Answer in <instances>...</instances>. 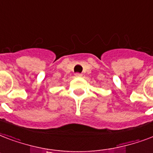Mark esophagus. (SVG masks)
Here are the masks:
<instances>
[{
    "instance_id": "34e87169",
    "label": "esophagus",
    "mask_w": 153,
    "mask_h": 153,
    "mask_svg": "<svg viewBox=\"0 0 153 153\" xmlns=\"http://www.w3.org/2000/svg\"><path fill=\"white\" fill-rule=\"evenodd\" d=\"M75 76H76V77H79V78H80V77L82 76V74H80V73H76V74H75Z\"/></svg>"
}]
</instances>
